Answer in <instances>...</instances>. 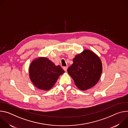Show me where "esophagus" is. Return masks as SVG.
<instances>
[{"label":"esophagus","mask_w":128,"mask_h":128,"mask_svg":"<svg viewBox=\"0 0 128 128\" xmlns=\"http://www.w3.org/2000/svg\"><path fill=\"white\" fill-rule=\"evenodd\" d=\"M67 68H68V67L67 66H65L63 67V69L65 71H66L67 70Z\"/></svg>","instance_id":"obj_1"}]
</instances>
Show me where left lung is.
<instances>
[{"instance_id": "8db88e82", "label": "left lung", "mask_w": 128, "mask_h": 128, "mask_svg": "<svg viewBox=\"0 0 128 128\" xmlns=\"http://www.w3.org/2000/svg\"><path fill=\"white\" fill-rule=\"evenodd\" d=\"M73 62L67 71L78 88L85 90L98 82L102 74V65L95 53L84 50L76 55Z\"/></svg>"}]
</instances>
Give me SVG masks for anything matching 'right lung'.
Listing matches in <instances>:
<instances>
[{"instance_id": "right-lung-1", "label": "right lung", "mask_w": 128, "mask_h": 128, "mask_svg": "<svg viewBox=\"0 0 128 128\" xmlns=\"http://www.w3.org/2000/svg\"><path fill=\"white\" fill-rule=\"evenodd\" d=\"M64 72L60 65L56 66L46 58L34 60L29 67L30 78L33 84L40 90H48Z\"/></svg>"}]
</instances>
